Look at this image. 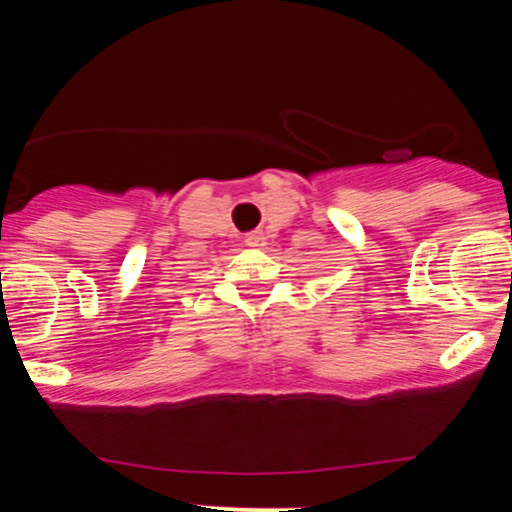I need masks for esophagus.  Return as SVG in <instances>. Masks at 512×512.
Wrapping results in <instances>:
<instances>
[{
	"mask_svg": "<svg viewBox=\"0 0 512 512\" xmlns=\"http://www.w3.org/2000/svg\"><path fill=\"white\" fill-rule=\"evenodd\" d=\"M245 245H248V248H255V250H264L267 248V238H264L262 231H252L245 236Z\"/></svg>",
	"mask_w": 512,
	"mask_h": 512,
	"instance_id": "esophagus-1",
	"label": "esophagus"
}]
</instances>
